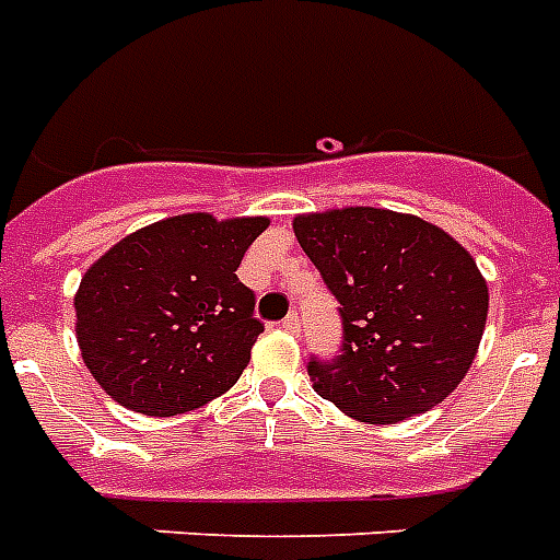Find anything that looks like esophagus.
I'll list each match as a JSON object with an SVG mask.
<instances>
[{"instance_id":"1","label":"esophagus","mask_w":560,"mask_h":560,"mask_svg":"<svg viewBox=\"0 0 560 560\" xmlns=\"http://www.w3.org/2000/svg\"><path fill=\"white\" fill-rule=\"evenodd\" d=\"M281 327H284L288 334H299V330H302V319H299V313H290L288 319L281 322Z\"/></svg>"}]
</instances>
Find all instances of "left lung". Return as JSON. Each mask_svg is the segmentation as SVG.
Wrapping results in <instances>:
<instances>
[{
	"mask_svg": "<svg viewBox=\"0 0 560 560\" xmlns=\"http://www.w3.org/2000/svg\"><path fill=\"white\" fill-rule=\"evenodd\" d=\"M293 233L342 304V353L307 365L322 399L388 425L429 411L466 380L489 288L460 241L380 207L304 212Z\"/></svg>",
	"mask_w": 560,
	"mask_h": 560,
	"instance_id": "left-lung-1",
	"label": "left lung"
}]
</instances>
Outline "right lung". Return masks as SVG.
<instances>
[{
  "label": "right lung",
  "mask_w": 560,
  "mask_h": 560,
  "mask_svg": "<svg viewBox=\"0 0 560 560\" xmlns=\"http://www.w3.org/2000/svg\"><path fill=\"white\" fill-rule=\"evenodd\" d=\"M267 226L265 215L184 212L140 226L85 270L77 345L108 397L175 417L238 383L265 325L235 270Z\"/></svg>",
  "instance_id": "obj_1"
}]
</instances>
